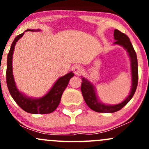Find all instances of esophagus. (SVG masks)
I'll return each mask as SVG.
<instances>
[{"instance_id": "obj_1", "label": "esophagus", "mask_w": 149, "mask_h": 149, "mask_svg": "<svg viewBox=\"0 0 149 149\" xmlns=\"http://www.w3.org/2000/svg\"><path fill=\"white\" fill-rule=\"evenodd\" d=\"M82 72H83V68H82V67L81 65H75L74 67H73V73L76 75H78V76H79V75H80Z\"/></svg>"}]
</instances>
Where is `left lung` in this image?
Instances as JSON below:
<instances>
[{
    "mask_svg": "<svg viewBox=\"0 0 149 149\" xmlns=\"http://www.w3.org/2000/svg\"><path fill=\"white\" fill-rule=\"evenodd\" d=\"M114 38L116 40V42H114V45L123 47L127 51L129 58H130V68H131V89H130L129 95L122 102L117 104H107L102 102L99 100L94 84L89 80L81 76L82 83L81 89L84 101L88 105V107L97 112L109 113V112H115L121 109L131 100L137 88L139 72H138L137 55L135 52L134 48L130 42L129 37L124 33L120 31L119 30L115 29Z\"/></svg>",
    "mask_w": 149,
    "mask_h": 149,
    "instance_id": "left-lung-1",
    "label": "left lung"
}]
</instances>
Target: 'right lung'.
<instances>
[{"label":"right lung","mask_w":149,"mask_h":149,"mask_svg":"<svg viewBox=\"0 0 149 149\" xmlns=\"http://www.w3.org/2000/svg\"><path fill=\"white\" fill-rule=\"evenodd\" d=\"M26 31H40V29H27ZM24 32L18 35L12 42L9 52L7 58V69H6V83L10 95L14 101L22 108L23 110L31 114H48L51 113L56 109L61 102V97L64 90L67 87L70 79L74 76L72 71L69 72L65 76L60 77L53 84L49 91L40 98H33L28 97L24 93L21 92L17 88L14 78L13 75L12 68V60L14 51L15 45L16 42Z\"/></svg>","instance_id":"1"}]
</instances>
